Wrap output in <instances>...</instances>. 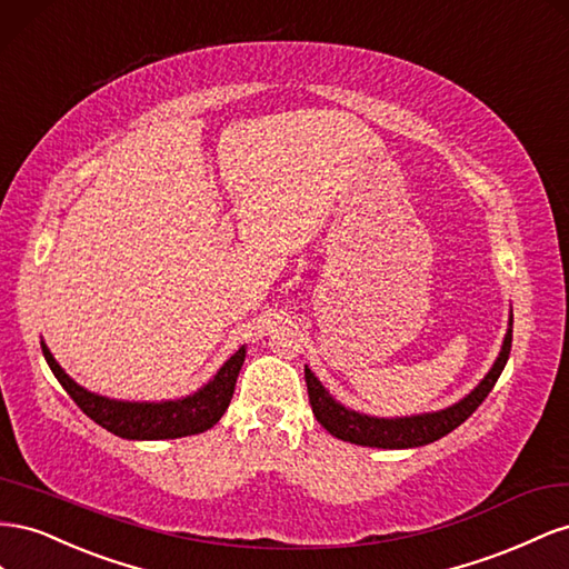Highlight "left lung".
Instances as JSON below:
<instances>
[{"label":"left lung","mask_w":569,"mask_h":569,"mask_svg":"<svg viewBox=\"0 0 569 569\" xmlns=\"http://www.w3.org/2000/svg\"><path fill=\"white\" fill-rule=\"evenodd\" d=\"M510 346H512V315L508 319L506 338H502L500 352L496 357L493 367L489 369V375H486L462 400L452 402L448 408L436 410V412H421L410 417H375V415L350 410L343 402H338L327 388L321 386V381L315 377V371L305 365L307 393H310V405L319 425L331 436L340 438V441L367 446V448H388V450L419 448V446L438 441V438H443L452 429H458L462 421L479 408L483 398L491 393L500 371L506 369Z\"/></svg>","instance_id":"1"}]
</instances>
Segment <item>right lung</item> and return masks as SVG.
<instances>
[{
	"instance_id": "add662e5",
	"label": "right lung",
	"mask_w": 569,
	"mask_h": 569,
	"mask_svg": "<svg viewBox=\"0 0 569 569\" xmlns=\"http://www.w3.org/2000/svg\"><path fill=\"white\" fill-rule=\"evenodd\" d=\"M40 346L52 375L63 386V391L73 398L78 408L92 421H97L102 429L111 431L113 436L128 438V441H161V438H181L212 429L226 412V408H229L240 367L246 362L248 352L246 346L238 348L229 360L221 365L217 375L194 393L176 400L150 402L117 400L88 391V388L76 383L67 371L61 369L44 340H40Z\"/></svg>"
}]
</instances>
